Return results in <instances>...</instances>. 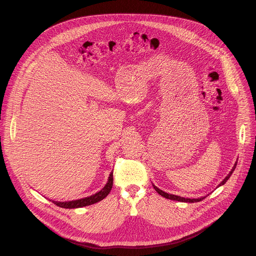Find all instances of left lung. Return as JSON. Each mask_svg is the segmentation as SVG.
I'll return each mask as SVG.
<instances>
[{
    "mask_svg": "<svg viewBox=\"0 0 256 256\" xmlns=\"http://www.w3.org/2000/svg\"><path fill=\"white\" fill-rule=\"evenodd\" d=\"M236 165H237V162H235V164H234V166H233V168H232V170L229 172V174L224 178V180L221 182L220 184L218 186H218H224L226 182H227V180L230 178V176L232 175V173H233V171L235 170V168H236ZM153 188H154V190L160 194V196H162L163 198H168V200H178V202H200V200H202L206 196H204V198H182V196H174V194H167V192H163V190H161L160 188H158L157 186H155L154 184H153Z\"/></svg>",
    "mask_w": 256,
    "mask_h": 256,
    "instance_id": "8db88e82",
    "label": "left lung"
}]
</instances>
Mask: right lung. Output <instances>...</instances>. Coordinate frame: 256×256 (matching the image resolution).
<instances>
[{
	"mask_svg": "<svg viewBox=\"0 0 256 256\" xmlns=\"http://www.w3.org/2000/svg\"><path fill=\"white\" fill-rule=\"evenodd\" d=\"M112 186H114V172L109 174L108 181H107V184H105V186L100 192H96L95 194L90 196L88 198L76 200H70V202H54V200H52V202L56 206L64 208H77L90 206V204H96V202L102 200L103 198H105L108 196V194L110 192V190L112 188Z\"/></svg>",
	"mask_w": 256,
	"mask_h": 256,
	"instance_id": "right-lung-1",
	"label": "right lung"
}]
</instances>
